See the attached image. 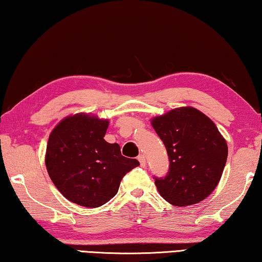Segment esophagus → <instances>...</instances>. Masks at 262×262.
<instances>
[{
    "mask_svg": "<svg viewBox=\"0 0 262 262\" xmlns=\"http://www.w3.org/2000/svg\"><path fill=\"white\" fill-rule=\"evenodd\" d=\"M138 160L140 162L141 167H144L145 165H146V158H145L144 154H140V156H138Z\"/></svg>",
    "mask_w": 262,
    "mask_h": 262,
    "instance_id": "34e87169",
    "label": "esophagus"
}]
</instances>
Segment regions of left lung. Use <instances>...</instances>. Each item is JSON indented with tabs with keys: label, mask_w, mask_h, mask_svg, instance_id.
Here are the masks:
<instances>
[{
	"label": "left lung",
	"mask_w": 262,
	"mask_h": 262,
	"mask_svg": "<svg viewBox=\"0 0 262 262\" xmlns=\"http://www.w3.org/2000/svg\"><path fill=\"white\" fill-rule=\"evenodd\" d=\"M167 149L169 169L154 177L160 196L174 205L203 201L217 187L228 159V145L211 119L186 106L152 119Z\"/></svg>",
	"instance_id": "obj_1"
}]
</instances>
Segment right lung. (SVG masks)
I'll list each match as a JSON object with an SVG mask.
<instances>
[{"label":"right lung","instance_id":"1","mask_svg":"<svg viewBox=\"0 0 262 262\" xmlns=\"http://www.w3.org/2000/svg\"><path fill=\"white\" fill-rule=\"evenodd\" d=\"M108 121L89 115L63 119L51 134L46 168L54 186L68 201L97 208L117 194L125 174L139 161L122 156L118 144L103 139Z\"/></svg>","mask_w":262,"mask_h":262}]
</instances>
